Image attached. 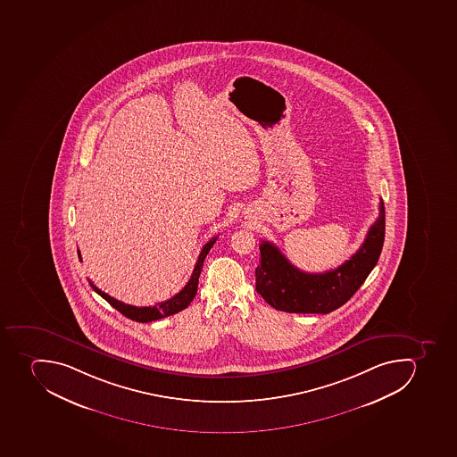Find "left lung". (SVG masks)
I'll return each mask as SVG.
<instances>
[{
  "label": "left lung",
  "mask_w": 457,
  "mask_h": 457,
  "mask_svg": "<svg viewBox=\"0 0 457 457\" xmlns=\"http://www.w3.org/2000/svg\"><path fill=\"white\" fill-rule=\"evenodd\" d=\"M385 240L384 201L379 217L369 228L361 249L338 268L324 273L299 270L277 245L262 242L256 268V291L275 310L296 314H328L342 307L361 288L379 261Z\"/></svg>",
  "instance_id": "1"
}]
</instances>
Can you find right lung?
<instances>
[{"mask_svg": "<svg viewBox=\"0 0 457 457\" xmlns=\"http://www.w3.org/2000/svg\"><path fill=\"white\" fill-rule=\"evenodd\" d=\"M217 236L212 237V240H208L204 245L203 250H201L198 261H196L195 268L192 270L191 279L188 280V284L185 285L184 288L178 292L177 295H173L172 298L166 299L163 303H158L154 307H133L129 303H121L119 299L112 298L108 295L105 292L96 288V285L89 280V284L93 287L94 291L98 295L103 296L112 307L115 310L120 311L121 314L126 315L127 319L133 320L137 322H150L156 321V320L165 319L169 315L177 314L179 311L185 310L191 303L192 299L195 298L196 289H198V279H200L201 269H203L204 261L207 257L208 252L214 245ZM79 254V252H78ZM81 259V254H79Z\"/></svg>", "mask_w": 457, "mask_h": 457, "instance_id": "obj_1", "label": "right lung"}]
</instances>
